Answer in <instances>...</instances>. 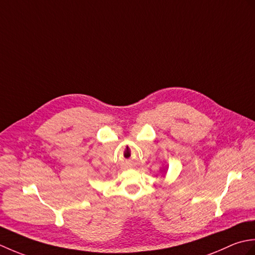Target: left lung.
<instances>
[{
    "instance_id": "obj_1",
    "label": "left lung",
    "mask_w": 255,
    "mask_h": 255,
    "mask_svg": "<svg viewBox=\"0 0 255 255\" xmlns=\"http://www.w3.org/2000/svg\"><path fill=\"white\" fill-rule=\"evenodd\" d=\"M163 170H164V173H165V172H166V170H165V169H163ZM163 170H162V171H163Z\"/></svg>"
}]
</instances>
